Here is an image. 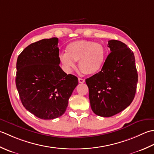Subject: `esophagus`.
<instances>
[{"instance_id":"34e87169","label":"esophagus","mask_w":154,"mask_h":154,"mask_svg":"<svg viewBox=\"0 0 154 154\" xmlns=\"http://www.w3.org/2000/svg\"><path fill=\"white\" fill-rule=\"evenodd\" d=\"M78 82H79L80 83H84V82H85V80L83 79V78H78Z\"/></svg>"}]
</instances>
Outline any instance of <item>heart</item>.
Listing matches in <instances>:
<instances>
[{"instance_id": "heart-1", "label": "heart", "mask_w": 154, "mask_h": 154, "mask_svg": "<svg viewBox=\"0 0 154 154\" xmlns=\"http://www.w3.org/2000/svg\"><path fill=\"white\" fill-rule=\"evenodd\" d=\"M66 51L59 55V59L67 71H71L76 66L74 61H78V68L86 75L98 73L104 64L106 51L100 44L77 40L69 43Z\"/></svg>"}]
</instances>
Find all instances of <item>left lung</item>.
I'll use <instances>...</instances> for the list:
<instances>
[{"label":"left lung","mask_w":154,"mask_h":154,"mask_svg":"<svg viewBox=\"0 0 154 154\" xmlns=\"http://www.w3.org/2000/svg\"><path fill=\"white\" fill-rule=\"evenodd\" d=\"M108 47L111 52L101 71L86 79L91 108L102 117H111L130 105L138 80L130 48L116 40H109Z\"/></svg>","instance_id":"left-lung-1"}]
</instances>
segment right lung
Wrapping results in <instances>:
<instances>
[{
	"label": "right lung",
	"mask_w": 154,
	"mask_h": 154,
	"mask_svg": "<svg viewBox=\"0 0 154 154\" xmlns=\"http://www.w3.org/2000/svg\"><path fill=\"white\" fill-rule=\"evenodd\" d=\"M58 38L42 39L25 48L17 62L16 86L28 111L44 120L64 114L78 84L59 64Z\"/></svg>",
	"instance_id": "add662e5"
}]
</instances>
